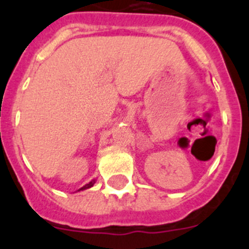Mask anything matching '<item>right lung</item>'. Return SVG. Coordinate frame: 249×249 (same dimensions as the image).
Returning <instances> with one entry per match:
<instances>
[{"mask_svg":"<svg viewBox=\"0 0 249 249\" xmlns=\"http://www.w3.org/2000/svg\"><path fill=\"white\" fill-rule=\"evenodd\" d=\"M94 183H95V180H92V181H89V183H88V184H86L85 186H82V188H81L80 190H78V191H81V190H86V189H89V188H92V186L94 185Z\"/></svg>","mask_w":249,"mask_h":249,"instance_id":"right-lung-1","label":"right lung"}]
</instances>
